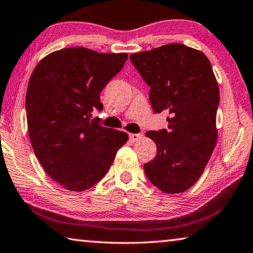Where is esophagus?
I'll return each mask as SVG.
<instances>
[{"label": "esophagus", "mask_w": 253, "mask_h": 253, "mask_svg": "<svg viewBox=\"0 0 253 253\" xmlns=\"http://www.w3.org/2000/svg\"><path fill=\"white\" fill-rule=\"evenodd\" d=\"M142 138L141 134H129V139L131 142H137Z\"/></svg>", "instance_id": "34e87169"}]
</instances>
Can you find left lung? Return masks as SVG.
Wrapping results in <instances>:
<instances>
[{
    "instance_id": "left-lung-1",
    "label": "left lung",
    "mask_w": 253,
    "mask_h": 253,
    "mask_svg": "<svg viewBox=\"0 0 253 253\" xmlns=\"http://www.w3.org/2000/svg\"><path fill=\"white\" fill-rule=\"evenodd\" d=\"M148 86L155 114L169 112L168 129L150 130L156 155L144 164L148 180L167 194L194 186L207 166L217 139L219 90L213 69L202 51L169 43L130 55Z\"/></svg>"
}]
</instances>
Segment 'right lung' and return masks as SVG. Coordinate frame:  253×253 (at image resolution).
Wrapping results in <instances>:
<instances>
[{
    "label": "right lung",
    "instance_id": "add662e5",
    "mask_svg": "<svg viewBox=\"0 0 253 253\" xmlns=\"http://www.w3.org/2000/svg\"><path fill=\"white\" fill-rule=\"evenodd\" d=\"M127 54L83 47L46 56L30 76L26 111L30 142L48 175L71 191L99 182L128 135L90 119L101 111L100 92L125 65Z\"/></svg>",
    "mask_w": 253,
    "mask_h": 253
}]
</instances>
